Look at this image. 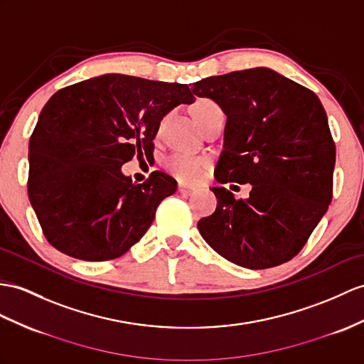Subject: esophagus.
<instances>
[{
  "label": "esophagus",
  "instance_id": "1",
  "mask_svg": "<svg viewBox=\"0 0 364 364\" xmlns=\"http://www.w3.org/2000/svg\"><path fill=\"white\" fill-rule=\"evenodd\" d=\"M177 191L183 194V196H191V194L194 193V188L187 187V185H179V187H177Z\"/></svg>",
  "mask_w": 364,
  "mask_h": 364
}]
</instances>
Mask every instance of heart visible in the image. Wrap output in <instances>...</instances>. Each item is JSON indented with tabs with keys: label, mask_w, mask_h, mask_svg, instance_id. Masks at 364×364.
Instances as JSON below:
<instances>
[{
	"label": "heart",
	"mask_w": 364,
	"mask_h": 364,
	"mask_svg": "<svg viewBox=\"0 0 364 364\" xmlns=\"http://www.w3.org/2000/svg\"><path fill=\"white\" fill-rule=\"evenodd\" d=\"M216 108H219L216 102H213L210 99H199L193 105V114L194 117H196V120L200 123L202 119L205 117L210 111ZM165 168L168 173L176 177V179L187 183H193L199 181L203 176V173L207 171L208 161L205 157H200V156L174 153L165 159Z\"/></svg>",
	"instance_id": "1"
}]
</instances>
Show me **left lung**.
<instances>
[{
	"label": "left lung",
	"mask_w": 364,
	"mask_h": 364,
	"mask_svg": "<svg viewBox=\"0 0 364 364\" xmlns=\"http://www.w3.org/2000/svg\"><path fill=\"white\" fill-rule=\"evenodd\" d=\"M193 92L227 115L216 181L252 183L249 199L211 188L218 207L198 223L202 237L245 269L290 261L332 200L335 141L320 99L267 68L202 78Z\"/></svg>",
	"instance_id": "left-lung-1"
}]
</instances>
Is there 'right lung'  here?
Wrapping results in <instances>:
<instances>
[{
    "instance_id": "1",
    "label": "right lung",
    "mask_w": 364,
    "mask_h": 364,
    "mask_svg": "<svg viewBox=\"0 0 364 364\" xmlns=\"http://www.w3.org/2000/svg\"><path fill=\"white\" fill-rule=\"evenodd\" d=\"M188 85L106 74L50 97L29 140L28 194L48 242L83 261L127 253L177 182L153 171L132 183L120 166L153 156L166 112L193 103Z\"/></svg>"
}]
</instances>
